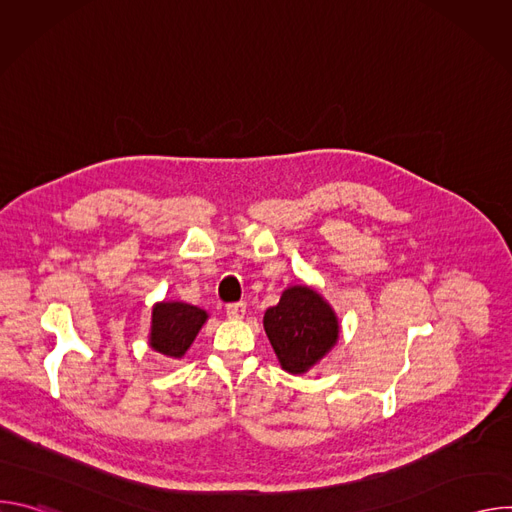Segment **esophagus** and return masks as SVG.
<instances>
[{
  "label": "esophagus",
  "instance_id": "esophagus-1",
  "mask_svg": "<svg viewBox=\"0 0 512 512\" xmlns=\"http://www.w3.org/2000/svg\"><path fill=\"white\" fill-rule=\"evenodd\" d=\"M245 312H247V306H245L243 302H239V304H229V306H227V316H229L231 320H241V318L245 316Z\"/></svg>",
  "mask_w": 512,
  "mask_h": 512
}]
</instances>
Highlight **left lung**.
Masks as SVG:
<instances>
[{"mask_svg": "<svg viewBox=\"0 0 512 512\" xmlns=\"http://www.w3.org/2000/svg\"><path fill=\"white\" fill-rule=\"evenodd\" d=\"M265 334L281 369L304 375L318 364L338 340V318L330 304L308 285L287 287L279 304L263 316Z\"/></svg>", "mask_w": 512, "mask_h": 512, "instance_id": "obj_1", "label": "left lung"}]
</instances>
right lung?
I'll use <instances>...</instances> for the list:
<instances>
[{"mask_svg":"<svg viewBox=\"0 0 512 512\" xmlns=\"http://www.w3.org/2000/svg\"><path fill=\"white\" fill-rule=\"evenodd\" d=\"M208 314L184 302H160L152 312L150 346L170 358H182Z\"/></svg>","mask_w":512,"mask_h":512,"instance_id":"right-lung-1","label":"right lung"}]
</instances>
